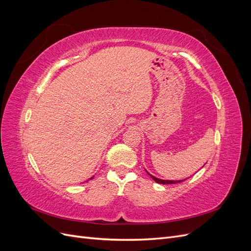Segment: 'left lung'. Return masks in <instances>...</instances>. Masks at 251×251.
Returning a JSON list of instances; mask_svg holds the SVG:
<instances>
[{
	"mask_svg": "<svg viewBox=\"0 0 251 251\" xmlns=\"http://www.w3.org/2000/svg\"><path fill=\"white\" fill-rule=\"evenodd\" d=\"M150 175V174H149ZM150 176L153 178L155 180V182H157V183H160V184H175V183H178V182H182L184 180H179V181H172V180H162V179H158L154 176H151V175H150Z\"/></svg>",
	"mask_w": 251,
	"mask_h": 251,
	"instance_id": "1",
	"label": "left lung"
}]
</instances>
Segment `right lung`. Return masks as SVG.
Segmentation results:
<instances>
[{
	"label": "right lung",
	"instance_id": "obj_1",
	"mask_svg": "<svg viewBox=\"0 0 251 251\" xmlns=\"http://www.w3.org/2000/svg\"><path fill=\"white\" fill-rule=\"evenodd\" d=\"M90 179H92V178H90Z\"/></svg>",
	"mask_w": 251,
	"mask_h": 251
}]
</instances>
